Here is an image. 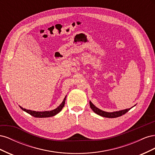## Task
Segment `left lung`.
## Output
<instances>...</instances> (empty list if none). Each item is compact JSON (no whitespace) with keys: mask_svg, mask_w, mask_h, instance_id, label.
<instances>
[{"mask_svg":"<svg viewBox=\"0 0 155 155\" xmlns=\"http://www.w3.org/2000/svg\"><path fill=\"white\" fill-rule=\"evenodd\" d=\"M89 104H90V107L91 109L95 112L96 114L100 115L103 117H105V118H117V117H120L125 114L126 112H127L130 109H132V107L129 108V109H126L124 110H121L119 111H115V112H108L102 110L100 109H98L90 101L89 102ZM135 106V105H134Z\"/></svg>","mask_w":155,"mask_h":155,"instance_id":"8db88e82","label":"left lung"}]
</instances>
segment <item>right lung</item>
Here are the masks:
<instances>
[{"mask_svg": "<svg viewBox=\"0 0 155 155\" xmlns=\"http://www.w3.org/2000/svg\"><path fill=\"white\" fill-rule=\"evenodd\" d=\"M66 97H67V96L64 97V100L61 104H60L59 106H58L57 108H56V109H55L54 110H48V111H43V112L34 111V110H31L24 109V108H22L21 106H19V107L22 110L25 111L26 112H27V113H28L29 114L31 115L32 116L35 117V118H48V117H51V116H54L56 115L62 110V109L64 105V104H65Z\"/></svg>", "mask_w": 155, "mask_h": 155, "instance_id": "add662e5", "label": "right lung"}]
</instances>
